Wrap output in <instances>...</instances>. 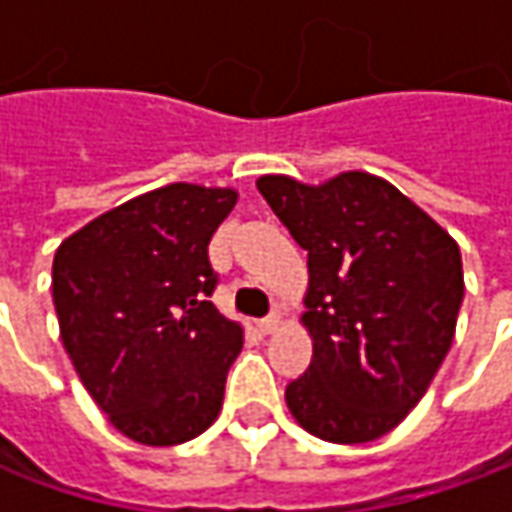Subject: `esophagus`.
Segmentation results:
<instances>
[{
	"label": "esophagus",
	"instance_id": "obj_1",
	"mask_svg": "<svg viewBox=\"0 0 512 512\" xmlns=\"http://www.w3.org/2000/svg\"><path fill=\"white\" fill-rule=\"evenodd\" d=\"M279 325H282V316H279V313H270V316H265V319L259 322V330H262V333H276Z\"/></svg>",
	"mask_w": 512,
	"mask_h": 512
}]
</instances>
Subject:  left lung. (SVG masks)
<instances>
[{"label":"left lung","mask_w":512,"mask_h":512,"mask_svg":"<svg viewBox=\"0 0 512 512\" xmlns=\"http://www.w3.org/2000/svg\"><path fill=\"white\" fill-rule=\"evenodd\" d=\"M259 193L307 250L313 359L287 384L293 419L336 444L373 442L419 404L453 344L459 245L390 182L262 176Z\"/></svg>","instance_id":"1"}]
</instances>
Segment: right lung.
<instances>
[{"instance_id":"add662e5","label":"right lung","mask_w":512,"mask_h":512,"mask_svg":"<svg viewBox=\"0 0 512 512\" xmlns=\"http://www.w3.org/2000/svg\"><path fill=\"white\" fill-rule=\"evenodd\" d=\"M233 205L230 187L176 182L102 213L53 256L62 344L133 442H190L222 410L242 327L210 302L207 245Z\"/></svg>"}]
</instances>
